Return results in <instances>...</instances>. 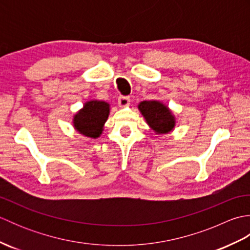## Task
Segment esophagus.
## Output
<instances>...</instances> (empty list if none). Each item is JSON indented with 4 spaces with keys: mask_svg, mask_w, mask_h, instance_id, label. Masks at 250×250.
Here are the masks:
<instances>
[{
    "mask_svg": "<svg viewBox=\"0 0 250 250\" xmlns=\"http://www.w3.org/2000/svg\"><path fill=\"white\" fill-rule=\"evenodd\" d=\"M118 104L120 107H125L130 104V98L129 97H119L118 98Z\"/></svg>",
    "mask_w": 250,
    "mask_h": 250,
    "instance_id": "obj_1",
    "label": "esophagus"
}]
</instances>
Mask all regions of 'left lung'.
I'll list each match as a JSON object with an SVG mask.
<instances>
[{"label":"left lung","instance_id":"1","mask_svg":"<svg viewBox=\"0 0 250 250\" xmlns=\"http://www.w3.org/2000/svg\"><path fill=\"white\" fill-rule=\"evenodd\" d=\"M139 109L148 125L158 134L171 132L175 126V117L167 106L159 101H143Z\"/></svg>","mask_w":250,"mask_h":250}]
</instances>
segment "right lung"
<instances>
[{
  "instance_id": "add662e5",
  "label": "right lung",
  "mask_w": 250,
  "mask_h": 250,
  "mask_svg": "<svg viewBox=\"0 0 250 250\" xmlns=\"http://www.w3.org/2000/svg\"><path fill=\"white\" fill-rule=\"evenodd\" d=\"M108 103L98 100L89 101L74 116V128L84 136L98 139L102 134L103 126L108 118Z\"/></svg>"
}]
</instances>
